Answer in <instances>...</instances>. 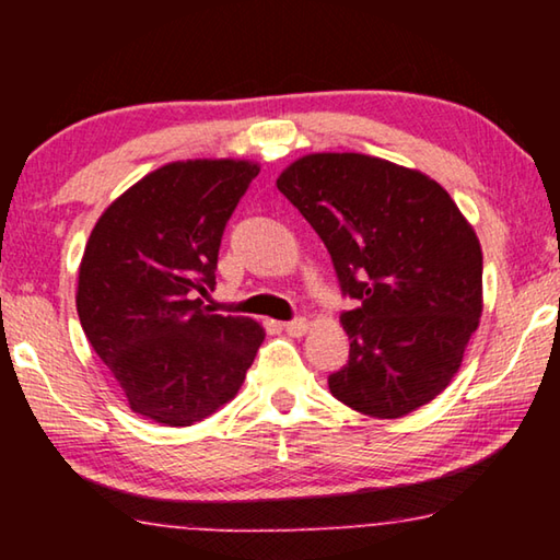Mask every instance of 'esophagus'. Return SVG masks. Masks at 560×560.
I'll return each instance as SVG.
<instances>
[{
	"label": "esophagus",
	"mask_w": 560,
	"mask_h": 560,
	"mask_svg": "<svg viewBox=\"0 0 560 560\" xmlns=\"http://www.w3.org/2000/svg\"><path fill=\"white\" fill-rule=\"evenodd\" d=\"M283 330H287L289 336H303L308 330V320L306 318H291V320H287V324H283Z\"/></svg>",
	"instance_id": "esophagus-1"
}]
</instances>
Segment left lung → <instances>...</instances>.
Instances as JSON below:
<instances>
[{
  "label": "left lung",
  "mask_w": 560,
  "mask_h": 560,
  "mask_svg": "<svg viewBox=\"0 0 560 560\" xmlns=\"http://www.w3.org/2000/svg\"><path fill=\"white\" fill-rule=\"evenodd\" d=\"M279 192L306 217L353 311L350 353L328 375L336 400L402 417L459 371L481 316V246L447 189L360 153H316L283 170Z\"/></svg>",
  "instance_id": "left-lung-1"
}]
</instances>
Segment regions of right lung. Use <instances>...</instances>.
<instances>
[{"mask_svg": "<svg viewBox=\"0 0 560 560\" xmlns=\"http://www.w3.org/2000/svg\"><path fill=\"white\" fill-rule=\"evenodd\" d=\"M259 175L244 160H187L145 175L101 214L75 308L132 412L189 428L230 402L264 340L257 320L214 314L224 226Z\"/></svg>", "mask_w": 560, "mask_h": 560, "instance_id": "right-lung-1", "label": "right lung"}]
</instances>
